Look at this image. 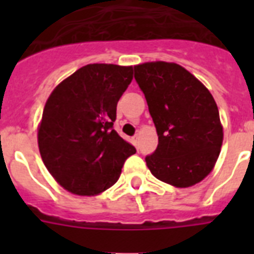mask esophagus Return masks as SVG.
<instances>
[{"label": "esophagus", "instance_id": "34e87169", "mask_svg": "<svg viewBox=\"0 0 254 254\" xmlns=\"http://www.w3.org/2000/svg\"><path fill=\"white\" fill-rule=\"evenodd\" d=\"M133 141H134V145L137 147H138V143H139V134H135L134 137H133Z\"/></svg>", "mask_w": 254, "mask_h": 254}]
</instances>
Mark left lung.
I'll return each instance as SVG.
<instances>
[{
    "label": "left lung",
    "instance_id": "8db88e82",
    "mask_svg": "<svg viewBox=\"0 0 254 254\" xmlns=\"http://www.w3.org/2000/svg\"><path fill=\"white\" fill-rule=\"evenodd\" d=\"M134 79L158 134V146L145 158L151 174L181 189L203 181L215 166L223 143V127L212 95L175 63L134 65Z\"/></svg>",
    "mask_w": 254,
    "mask_h": 254
}]
</instances>
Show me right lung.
<instances>
[{
    "label": "right lung",
    "mask_w": 254,
    "mask_h": 254,
    "mask_svg": "<svg viewBox=\"0 0 254 254\" xmlns=\"http://www.w3.org/2000/svg\"><path fill=\"white\" fill-rule=\"evenodd\" d=\"M131 79V67L88 64L50 95L38 146L50 174L69 192L91 196L105 191L135 153L113 129L117 103Z\"/></svg>",
    "instance_id": "right-lung-1"
}]
</instances>
